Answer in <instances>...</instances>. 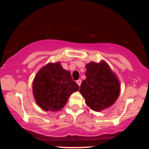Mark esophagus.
<instances>
[{
	"mask_svg": "<svg viewBox=\"0 0 149 149\" xmlns=\"http://www.w3.org/2000/svg\"><path fill=\"white\" fill-rule=\"evenodd\" d=\"M76 82H77V85H78L79 86H81V80H80V79H79V80H77V81H76Z\"/></svg>",
	"mask_w": 149,
	"mask_h": 149,
	"instance_id": "1",
	"label": "esophagus"
}]
</instances>
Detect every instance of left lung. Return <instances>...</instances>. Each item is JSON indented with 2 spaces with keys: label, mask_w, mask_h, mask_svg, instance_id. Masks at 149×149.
I'll list each match as a JSON object with an SVG mask.
<instances>
[{
  "label": "left lung",
  "mask_w": 149,
  "mask_h": 149,
  "mask_svg": "<svg viewBox=\"0 0 149 149\" xmlns=\"http://www.w3.org/2000/svg\"><path fill=\"white\" fill-rule=\"evenodd\" d=\"M86 68V77L82 81L80 93L89 108L101 111L117 100L120 93L119 81L106 62H91Z\"/></svg>",
  "instance_id": "left-lung-1"
}]
</instances>
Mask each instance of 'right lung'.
<instances>
[{
    "label": "right lung",
    "instance_id": "obj_1",
    "mask_svg": "<svg viewBox=\"0 0 149 149\" xmlns=\"http://www.w3.org/2000/svg\"><path fill=\"white\" fill-rule=\"evenodd\" d=\"M79 89L70 72L60 63H50L37 72L33 82V93L37 104L46 111L63 108L69 96Z\"/></svg>",
    "mask_w": 149,
    "mask_h": 149
}]
</instances>
